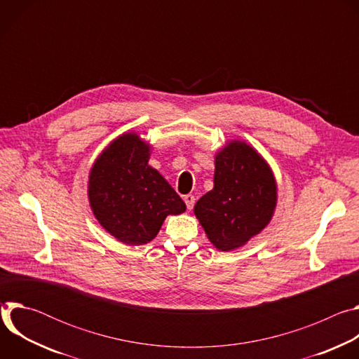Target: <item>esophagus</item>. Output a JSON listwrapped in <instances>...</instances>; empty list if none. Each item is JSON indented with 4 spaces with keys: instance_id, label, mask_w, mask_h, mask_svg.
I'll return each mask as SVG.
<instances>
[{
    "instance_id": "obj_1",
    "label": "esophagus",
    "mask_w": 359,
    "mask_h": 359,
    "mask_svg": "<svg viewBox=\"0 0 359 359\" xmlns=\"http://www.w3.org/2000/svg\"><path fill=\"white\" fill-rule=\"evenodd\" d=\"M194 196L193 194H187V196H184V203H186V208H187V210H191L193 209V206H194Z\"/></svg>"
}]
</instances>
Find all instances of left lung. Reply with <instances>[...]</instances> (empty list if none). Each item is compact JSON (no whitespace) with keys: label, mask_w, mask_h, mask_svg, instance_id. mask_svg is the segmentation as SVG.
<instances>
[{"label":"left lung","mask_w":359,"mask_h":359,"mask_svg":"<svg viewBox=\"0 0 359 359\" xmlns=\"http://www.w3.org/2000/svg\"><path fill=\"white\" fill-rule=\"evenodd\" d=\"M213 182L194 204V216L217 250L231 251L271 222L277 182L266 159L244 140H230L216 153Z\"/></svg>","instance_id":"8db88e82"}]
</instances>
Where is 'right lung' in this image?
Listing matches in <instances>:
<instances>
[{
    "instance_id": "obj_1",
    "label": "right lung",
    "mask_w": 359,
    "mask_h": 359,
    "mask_svg": "<svg viewBox=\"0 0 359 359\" xmlns=\"http://www.w3.org/2000/svg\"><path fill=\"white\" fill-rule=\"evenodd\" d=\"M151 144L136 132L114 139L93 162L88 198L93 216L111 236L129 245L155 238L169 215L186 212V204L151 166Z\"/></svg>"
}]
</instances>
